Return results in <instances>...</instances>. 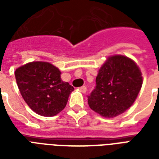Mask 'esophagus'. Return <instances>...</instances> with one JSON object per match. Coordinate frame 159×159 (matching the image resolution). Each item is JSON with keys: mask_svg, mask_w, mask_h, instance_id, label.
<instances>
[{"mask_svg": "<svg viewBox=\"0 0 159 159\" xmlns=\"http://www.w3.org/2000/svg\"><path fill=\"white\" fill-rule=\"evenodd\" d=\"M79 90L82 92L83 93H85L87 92V88L86 86H83V87H80Z\"/></svg>", "mask_w": 159, "mask_h": 159, "instance_id": "esophagus-1", "label": "esophagus"}]
</instances>
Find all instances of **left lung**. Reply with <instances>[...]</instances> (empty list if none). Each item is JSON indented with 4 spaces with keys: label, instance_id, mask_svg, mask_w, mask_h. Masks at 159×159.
Wrapping results in <instances>:
<instances>
[{
    "label": "left lung",
    "instance_id": "1",
    "mask_svg": "<svg viewBox=\"0 0 159 159\" xmlns=\"http://www.w3.org/2000/svg\"><path fill=\"white\" fill-rule=\"evenodd\" d=\"M95 82L88 96L89 107L102 117H114L133 105L142 86V76L132 59L115 55L100 68Z\"/></svg>",
    "mask_w": 159,
    "mask_h": 159
}]
</instances>
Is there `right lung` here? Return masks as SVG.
Listing matches in <instances>:
<instances>
[{
  "instance_id": "add662e5",
  "label": "right lung",
  "mask_w": 159,
  "mask_h": 159,
  "mask_svg": "<svg viewBox=\"0 0 159 159\" xmlns=\"http://www.w3.org/2000/svg\"><path fill=\"white\" fill-rule=\"evenodd\" d=\"M59 70L48 62L28 63L15 70L20 93L30 108L43 117H52L66 107L71 85L63 82Z\"/></svg>"
}]
</instances>
